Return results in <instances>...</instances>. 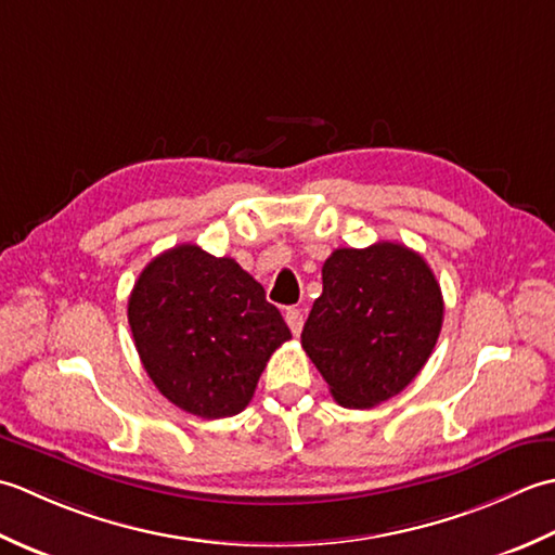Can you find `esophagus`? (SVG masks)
<instances>
[{
    "label": "esophagus",
    "mask_w": 555,
    "mask_h": 555,
    "mask_svg": "<svg viewBox=\"0 0 555 555\" xmlns=\"http://www.w3.org/2000/svg\"><path fill=\"white\" fill-rule=\"evenodd\" d=\"M285 321H287L289 331H292L294 335L301 333V327H304V313H301L299 309H287V311H285Z\"/></svg>",
    "instance_id": "34e87169"
}]
</instances>
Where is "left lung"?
<instances>
[{
	"mask_svg": "<svg viewBox=\"0 0 555 555\" xmlns=\"http://www.w3.org/2000/svg\"><path fill=\"white\" fill-rule=\"evenodd\" d=\"M440 325L443 294L420 254L395 242L335 248L301 347L337 402L369 410L416 378Z\"/></svg>",
	"mask_w": 555,
	"mask_h": 555,
	"instance_id": "left-lung-1",
	"label": "left lung"
}]
</instances>
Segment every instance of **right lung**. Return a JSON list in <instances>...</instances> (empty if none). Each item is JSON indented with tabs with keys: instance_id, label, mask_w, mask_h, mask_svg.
Returning <instances> with one entry per match:
<instances>
[{
	"instance_id": "add662e5",
	"label": "right lung",
	"mask_w": 555,
	"mask_h": 555,
	"mask_svg": "<svg viewBox=\"0 0 555 555\" xmlns=\"http://www.w3.org/2000/svg\"><path fill=\"white\" fill-rule=\"evenodd\" d=\"M129 325L155 388L201 420L240 414L292 333L234 258L196 244L155 256L129 297Z\"/></svg>"
}]
</instances>
